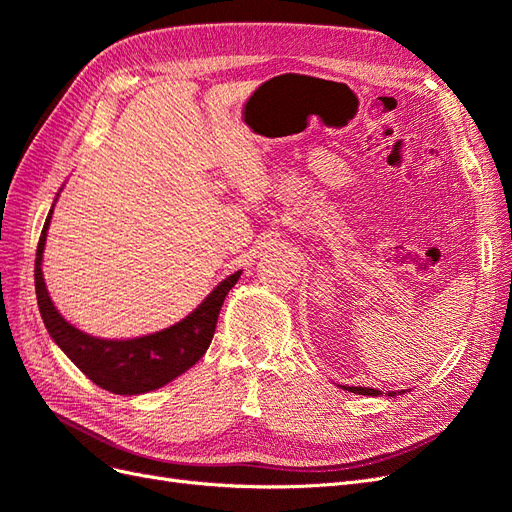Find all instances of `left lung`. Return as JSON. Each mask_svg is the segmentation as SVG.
I'll return each mask as SVG.
<instances>
[{
    "label": "left lung",
    "instance_id": "8db88e82",
    "mask_svg": "<svg viewBox=\"0 0 512 512\" xmlns=\"http://www.w3.org/2000/svg\"><path fill=\"white\" fill-rule=\"evenodd\" d=\"M346 391H350V393H356V395H371V397H378L380 395V391H376V389H367V386H344ZM391 397H395L397 393H389Z\"/></svg>",
    "mask_w": 512,
    "mask_h": 512
}]
</instances>
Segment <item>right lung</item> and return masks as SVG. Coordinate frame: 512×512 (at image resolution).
I'll return each instance as SVG.
<instances>
[{"mask_svg": "<svg viewBox=\"0 0 512 512\" xmlns=\"http://www.w3.org/2000/svg\"><path fill=\"white\" fill-rule=\"evenodd\" d=\"M51 215L53 209L44 222L36 250V297L46 331L68 359L100 389L117 395L156 391L196 365L211 344L226 294L237 284L241 271L228 275L190 316H185L173 327L134 339H100L66 322V318L55 309L49 290H46L42 277V254Z\"/></svg>", "mask_w": 512, "mask_h": 512, "instance_id": "right-lung-1", "label": "right lung"}]
</instances>
